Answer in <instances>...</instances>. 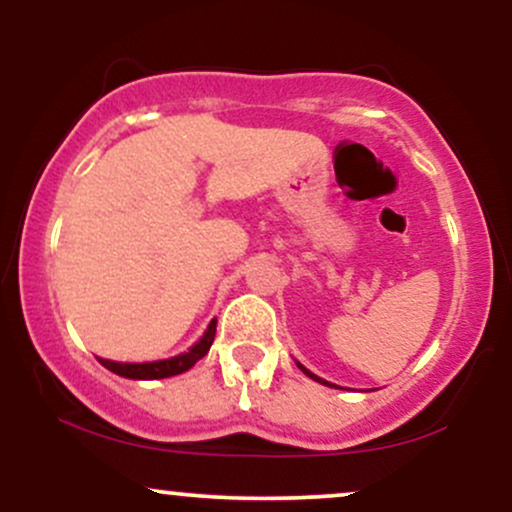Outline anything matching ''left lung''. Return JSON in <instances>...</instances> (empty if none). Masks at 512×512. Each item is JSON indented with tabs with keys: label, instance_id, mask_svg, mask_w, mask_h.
<instances>
[{
	"label": "left lung",
	"instance_id": "obj_1",
	"mask_svg": "<svg viewBox=\"0 0 512 512\" xmlns=\"http://www.w3.org/2000/svg\"><path fill=\"white\" fill-rule=\"evenodd\" d=\"M298 368H301V370H303V373H305V375H308V378H313V380H317V383H322V385H330V383H325V380H322V378H317V375H313V373H310V370H308V368H303V366H301V363H298Z\"/></svg>",
	"mask_w": 512,
	"mask_h": 512
}]
</instances>
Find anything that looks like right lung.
<instances>
[{"label":"right lung","instance_id":"add662e5","mask_svg":"<svg viewBox=\"0 0 512 512\" xmlns=\"http://www.w3.org/2000/svg\"><path fill=\"white\" fill-rule=\"evenodd\" d=\"M216 334V320L209 322L207 332L199 342L192 346L187 354L166 358V361H154V363H115V361H105V358H98L105 368L113 370V373L122 375V378H132V380H158V378H170V375H178L190 370L199 358L207 356L211 342H214Z\"/></svg>","mask_w":512,"mask_h":512}]
</instances>
